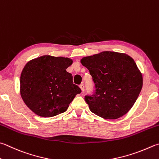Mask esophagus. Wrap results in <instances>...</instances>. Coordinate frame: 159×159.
Returning <instances> with one entry per match:
<instances>
[{
	"mask_svg": "<svg viewBox=\"0 0 159 159\" xmlns=\"http://www.w3.org/2000/svg\"><path fill=\"white\" fill-rule=\"evenodd\" d=\"M80 87L81 90H82V92L84 91V84L83 83H82V84H81L80 85Z\"/></svg>",
	"mask_w": 159,
	"mask_h": 159,
	"instance_id": "1",
	"label": "esophagus"
}]
</instances>
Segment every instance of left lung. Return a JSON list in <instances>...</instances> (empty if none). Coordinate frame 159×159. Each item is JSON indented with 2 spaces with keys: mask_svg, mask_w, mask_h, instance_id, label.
<instances>
[{
  "mask_svg": "<svg viewBox=\"0 0 159 159\" xmlns=\"http://www.w3.org/2000/svg\"><path fill=\"white\" fill-rule=\"evenodd\" d=\"M94 83L85 95L91 111L105 119H116L131 109L143 86V77L134 59L126 54L104 51L81 59Z\"/></svg>",
  "mask_w": 159,
  "mask_h": 159,
  "instance_id": "left-lung-1",
  "label": "left lung"
}]
</instances>
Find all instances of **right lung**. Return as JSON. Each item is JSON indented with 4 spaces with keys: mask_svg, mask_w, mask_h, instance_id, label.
<instances>
[{
    "mask_svg": "<svg viewBox=\"0 0 159 159\" xmlns=\"http://www.w3.org/2000/svg\"><path fill=\"white\" fill-rule=\"evenodd\" d=\"M72 59L44 55L30 61L20 77V95L29 109L41 117L65 112L80 88L66 70Z\"/></svg>",
    "mask_w": 159,
    "mask_h": 159,
    "instance_id": "1",
    "label": "right lung"
}]
</instances>
